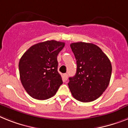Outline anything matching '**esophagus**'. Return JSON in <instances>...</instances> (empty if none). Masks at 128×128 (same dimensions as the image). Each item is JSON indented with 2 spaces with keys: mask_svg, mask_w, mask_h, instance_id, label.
Listing matches in <instances>:
<instances>
[{
  "mask_svg": "<svg viewBox=\"0 0 128 128\" xmlns=\"http://www.w3.org/2000/svg\"><path fill=\"white\" fill-rule=\"evenodd\" d=\"M63 78H64V79L65 80H66L68 79V76L67 74H63Z\"/></svg>",
  "mask_w": 128,
  "mask_h": 128,
  "instance_id": "esophagus-1",
  "label": "esophagus"
}]
</instances>
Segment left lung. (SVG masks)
<instances>
[{
  "label": "left lung",
  "instance_id": "left-lung-1",
  "mask_svg": "<svg viewBox=\"0 0 128 128\" xmlns=\"http://www.w3.org/2000/svg\"><path fill=\"white\" fill-rule=\"evenodd\" d=\"M70 47L77 61L76 75L69 78L71 93L82 102L94 101L109 85L112 72L110 61L93 44L80 42L71 44Z\"/></svg>",
  "mask_w": 128,
  "mask_h": 128
}]
</instances>
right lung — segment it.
Wrapping results in <instances>:
<instances>
[{"mask_svg": "<svg viewBox=\"0 0 128 128\" xmlns=\"http://www.w3.org/2000/svg\"><path fill=\"white\" fill-rule=\"evenodd\" d=\"M65 43L48 40L31 46L21 56L19 70L21 83L31 97L47 100L63 83L58 72L57 55Z\"/></svg>", "mask_w": 128, "mask_h": 128, "instance_id": "obj_1", "label": "right lung"}]
</instances>
